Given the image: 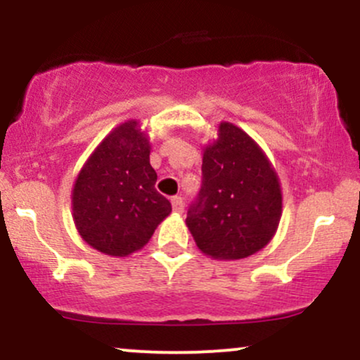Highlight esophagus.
<instances>
[{
  "label": "esophagus",
  "instance_id": "esophagus-1",
  "mask_svg": "<svg viewBox=\"0 0 360 360\" xmlns=\"http://www.w3.org/2000/svg\"><path fill=\"white\" fill-rule=\"evenodd\" d=\"M171 203H172V210H174L176 213H183L184 212V203H183V198H181V196L172 198Z\"/></svg>",
  "mask_w": 360,
  "mask_h": 360
}]
</instances>
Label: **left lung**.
Wrapping results in <instances>:
<instances>
[{"label":"left lung","instance_id":"left-lung-1","mask_svg":"<svg viewBox=\"0 0 360 360\" xmlns=\"http://www.w3.org/2000/svg\"><path fill=\"white\" fill-rule=\"evenodd\" d=\"M203 148V184L186 225L198 249L217 260L255 254L276 235L283 193L276 169L250 135L229 122Z\"/></svg>","mask_w":360,"mask_h":360}]
</instances>
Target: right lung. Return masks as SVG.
Masks as SVG:
<instances>
[{"label":"right lung","instance_id":"obj_1","mask_svg":"<svg viewBox=\"0 0 360 360\" xmlns=\"http://www.w3.org/2000/svg\"><path fill=\"white\" fill-rule=\"evenodd\" d=\"M150 142L137 120L110 131L88 157L72 188V218L81 238L111 257L142 249L172 212L157 193Z\"/></svg>","mask_w":360,"mask_h":360}]
</instances>
